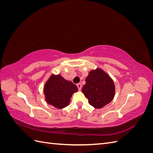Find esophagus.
Masks as SVG:
<instances>
[{"label":"esophagus","instance_id":"esophagus-1","mask_svg":"<svg viewBox=\"0 0 153 153\" xmlns=\"http://www.w3.org/2000/svg\"><path fill=\"white\" fill-rule=\"evenodd\" d=\"M76 86L78 87V91H80L81 89H82V84H80V83H78V84H76Z\"/></svg>","mask_w":153,"mask_h":153}]
</instances>
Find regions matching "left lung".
Returning a JSON list of instances; mask_svg holds the SVG:
<instances>
[{
    "mask_svg": "<svg viewBox=\"0 0 153 153\" xmlns=\"http://www.w3.org/2000/svg\"><path fill=\"white\" fill-rule=\"evenodd\" d=\"M82 91L91 105L101 108L112 101L115 85L108 75L102 69L97 68L89 72Z\"/></svg>",
    "mask_w": 153,
    "mask_h": 153,
    "instance_id": "obj_1",
    "label": "left lung"
}]
</instances>
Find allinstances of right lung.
<instances>
[{
  "label": "right lung",
  "instance_id": "obj_1",
  "mask_svg": "<svg viewBox=\"0 0 153 153\" xmlns=\"http://www.w3.org/2000/svg\"><path fill=\"white\" fill-rule=\"evenodd\" d=\"M77 91L76 85L65 80L60 75H52L44 87L47 102L59 109L67 106L69 104L72 94Z\"/></svg>",
  "mask_w": 153,
  "mask_h": 153
}]
</instances>
